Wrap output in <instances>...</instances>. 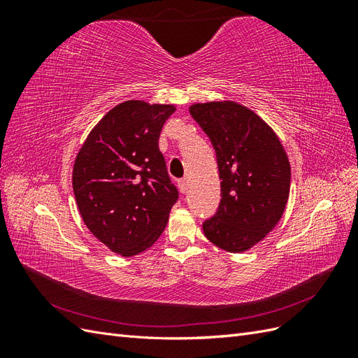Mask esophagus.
Returning a JSON list of instances; mask_svg holds the SVG:
<instances>
[{"instance_id": "1", "label": "esophagus", "mask_w": 358, "mask_h": 358, "mask_svg": "<svg viewBox=\"0 0 358 358\" xmlns=\"http://www.w3.org/2000/svg\"><path fill=\"white\" fill-rule=\"evenodd\" d=\"M178 185H179L180 192H182V194H185V192H187V189H188V180H187V179H180V180L178 182Z\"/></svg>"}]
</instances>
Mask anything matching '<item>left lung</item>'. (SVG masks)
Returning <instances> with one entry per match:
<instances>
[{
	"mask_svg": "<svg viewBox=\"0 0 358 358\" xmlns=\"http://www.w3.org/2000/svg\"><path fill=\"white\" fill-rule=\"evenodd\" d=\"M189 113L210 138L221 179V201L203 222L204 236L229 252L248 251L285 210L291 183L285 150L273 129L239 103H199Z\"/></svg>",
	"mask_w": 358,
	"mask_h": 358,
	"instance_id": "8db88e82",
	"label": "left lung"
}]
</instances>
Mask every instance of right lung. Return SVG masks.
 Masks as SVG:
<instances>
[{"label":"right lung","mask_w":358,"mask_h":358,"mask_svg":"<svg viewBox=\"0 0 358 358\" xmlns=\"http://www.w3.org/2000/svg\"><path fill=\"white\" fill-rule=\"evenodd\" d=\"M171 104L129 100L107 112L85 140L73 191L85 225L113 252L133 257L164 231L179 191L158 148Z\"/></svg>","instance_id":"right-lung-1"}]
</instances>
